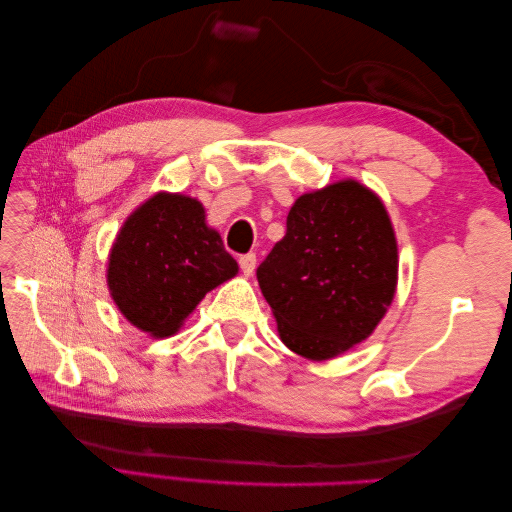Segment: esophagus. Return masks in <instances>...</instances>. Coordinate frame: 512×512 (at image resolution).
Segmentation results:
<instances>
[{
	"label": "esophagus",
	"instance_id": "esophagus-1",
	"mask_svg": "<svg viewBox=\"0 0 512 512\" xmlns=\"http://www.w3.org/2000/svg\"><path fill=\"white\" fill-rule=\"evenodd\" d=\"M239 267L243 271V275H252L256 269V254H245L239 258Z\"/></svg>",
	"mask_w": 512,
	"mask_h": 512
}]
</instances>
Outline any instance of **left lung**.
Masks as SVG:
<instances>
[{
  "label": "left lung",
  "instance_id": "left-lung-1",
  "mask_svg": "<svg viewBox=\"0 0 512 512\" xmlns=\"http://www.w3.org/2000/svg\"><path fill=\"white\" fill-rule=\"evenodd\" d=\"M397 265L382 200L346 179L294 200L286 235L256 277L282 342L327 361L374 333L393 303Z\"/></svg>",
  "mask_w": 512,
  "mask_h": 512
}]
</instances>
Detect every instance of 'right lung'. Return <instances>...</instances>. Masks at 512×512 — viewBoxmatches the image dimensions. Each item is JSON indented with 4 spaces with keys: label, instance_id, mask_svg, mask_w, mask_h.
Segmentation results:
<instances>
[{
    "label": "right lung",
    "instance_id": "add662e5",
    "mask_svg": "<svg viewBox=\"0 0 512 512\" xmlns=\"http://www.w3.org/2000/svg\"><path fill=\"white\" fill-rule=\"evenodd\" d=\"M196 198L158 192L123 222L106 282L119 312L153 337L179 331L205 294L235 277L237 260Z\"/></svg>",
    "mask_w": 512,
    "mask_h": 512
}]
</instances>
